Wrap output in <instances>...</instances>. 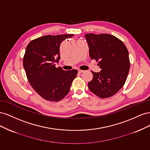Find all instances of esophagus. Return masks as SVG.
Segmentation results:
<instances>
[{"instance_id":"esophagus-1","label":"esophagus","mask_w":150,"mask_h":150,"mask_svg":"<svg viewBox=\"0 0 150 150\" xmlns=\"http://www.w3.org/2000/svg\"><path fill=\"white\" fill-rule=\"evenodd\" d=\"M84 72V71H83V70L78 69V72H79V73H81V72Z\"/></svg>"}]
</instances>
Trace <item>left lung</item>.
I'll return each instance as SVG.
<instances>
[{
  "instance_id": "obj_1",
  "label": "left lung",
  "mask_w": 150,
  "mask_h": 150,
  "mask_svg": "<svg viewBox=\"0 0 150 150\" xmlns=\"http://www.w3.org/2000/svg\"><path fill=\"white\" fill-rule=\"evenodd\" d=\"M91 59L98 61L99 72L91 71L93 78L88 83L89 90L100 98L117 93L124 86L130 67L129 53L124 43L108 34L84 35Z\"/></svg>"
}]
</instances>
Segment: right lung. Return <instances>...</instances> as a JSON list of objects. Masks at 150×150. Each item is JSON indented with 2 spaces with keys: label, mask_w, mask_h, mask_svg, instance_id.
<instances>
[{
  "label": "right lung",
  "mask_w": 150,
  "mask_h": 150,
  "mask_svg": "<svg viewBox=\"0 0 150 150\" xmlns=\"http://www.w3.org/2000/svg\"><path fill=\"white\" fill-rule=\"evenodd\" d=\"M73 34L47 35L34 39L26 47L23 66L32 87L43 99L59 101L69 93L76 69L64 71L56 67L60 59L61 42Z\"/></svg>",
  "instance_id": "right-lung-1"
}]
</instances>
